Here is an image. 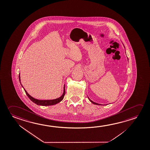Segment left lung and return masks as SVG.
I'll use <instances>...</instances> for the list:
<instances>
[{
  "label": "left lung",
  "mask_w": 150,
  "mask_h": 150,
  "mask_svg": "<svg viewBox=\"0 0 150 150\" xmlns=\"http://www.w3.org/2000/svg\"><path fill=\"white\" fill-rule=\"evenodd\" d=\"M88 99H89V100H90V101L91 102H92V103L93 104H96V105H101V104H100L97 103H95V102H94L92 101H91V100L88 98Z\"/></svg>",
  "instance_id": "obj_1"
}]
</instances>
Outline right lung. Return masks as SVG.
<instances>
[{"label": "right lung", "mask_w": 150, "mask_h": 150, "mask_svg": "<svg viewBox=\"0 0 150 150\" xmlns=\"http://www.w3.org/2000/svg\"><path fill=\"white\" fill-rule=\"evenodd\" d=\"M18 77H19L20 82V83H21V81H20L21 80H20V74H19ZM22 87H23V86H22ZM24 91H25V92L26 95L28 96V97L29 98V99H30L33 102L35 103L37 105H42V106L52 105H54V104H56L59 103V102H60L63 99L64 97L65 94V90L64 86V92H63V95H62V96H61L60 98H59L58 99H56L54 100H39L34 99V98H33L32 97H31L30 95H29V94L28 93L27 91H26L25 89H24Z\"/></svg>", "instance_id": "obj_1"}]
</instances>
